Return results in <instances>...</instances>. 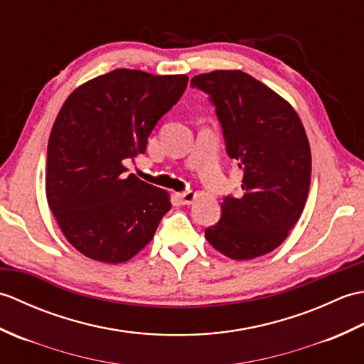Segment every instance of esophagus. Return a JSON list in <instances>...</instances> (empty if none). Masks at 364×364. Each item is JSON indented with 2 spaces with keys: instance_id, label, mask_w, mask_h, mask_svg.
I'll return each instance as SVG.
<instances>
[{
  "instance_id": "34e87169",
  "label": "esophagus",
  "mask_w": 364,
  "mask_h": 364,
  "mask_svg": "<svg viewBox=\"0 0 364 364\" xmlns=\"http://www.w3.org/2000/svg\"><path fill=\"white\" fill-rule=\"evenodd\" d=\"M178 197H180L183 205H191L198 197V194L194 191H188V192H183V194H178Z\"/></svg>"
}]
</instances>
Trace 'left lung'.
<instances>
[{
    "mask_svg": "<svg viewBox=\"0 0 364 364\" xmlns=\"http://www.w3.org/2000/svg\"><path fill=\"white\" fill-rule=\"evenodd\" d=\"M191 84L210 95L227 151L242 170V197H225L206 241L230 259L262 257L289 236L305 208L311 181L305 128L289 102L241 70L202 73Z\"/></svg>",
    "mask_w": 364,
    "mask_h": 364,
    "instance_id": "1",
    "label": "left lung"
}]
</instances>
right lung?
Masks as SVG:
<instances>
[{
	"label": "right lung",
	"instance_id": "obj_1",
	"mask_svg": "<svg viewBox=\"0 0 364 364\" xmlns=\"http://www.w3.org/2000/svg\"><path fill=\"white\" fill-rule=\"evenodd\" d=\"M188 81L115 68L82 82L60 107L46 151V200L84 257L106 264L131 259L172 208L167 191L123 172L127 159L145 153L151 129Z\"/></svg>",
	"mask_w": 364,
	"mask_h": 364
}]
</instances>
